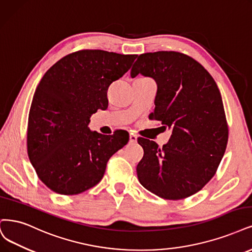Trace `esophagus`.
Masks as SVG:
<instances>
[{
	"instance_id": "esophagus-1",
	"label": "esophagus",
	"mask_w": 252,
	"mask_h": 252,
	"mask_svg": "<svg viewBox=\"0 0 252 252\" xmlns=\"http://www.w3.org/2000/svg\"><path fill=\"white\" fill-rule=\"evenodd\" d=\"M129 142H130V143H132V144L136 143V142H137V136H136L135 134L131 133V134L129 135Z\"/></svg>"
}]
</instances>
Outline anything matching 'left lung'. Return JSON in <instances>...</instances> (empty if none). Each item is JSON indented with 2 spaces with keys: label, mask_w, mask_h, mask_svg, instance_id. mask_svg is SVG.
<instances>
[{
  "label": "left lung",
  "mask_w": 252,
  "mask_h": 252,
  "mask_svg": "<svg viewBox=\"0 0 252 252\" xmlns=\"http://www.w3.org/2000/svg\"><path fill=\"white\" fill-rule=\"evenodd\" d=\"M151 77L158 85L152 120L172 129L159 148L140 137L144 156L136 167L138 181L151 193L179 200L200 190L218 169L226 149L228 127L220 91L195 59L173 51L137 57L132 78Z\"/></svg>",
  "instance_id": "8db88e82"
}]
</instances>
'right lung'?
<instances>
[{
  "label": "right lung",
  "mask_w": 252,
  "mask_h": 252,
  "mask_svg": "<svg viewBox=\"0 0 252 252\" xmlns=\"http://www.w3.org/2000/svg\"><path fill=\"white\" fill-rule=\"evenodd\" d=\"M136 57L82 50L43 75L31 103L27 146L39 179L55 193L77 195L96 186L108 159L128 143L124 130L104 135L88 125L93 114L107 108L109 85Z\"/></svg>",
  "instance_id": "right-lung-1"
}]
</instances>
